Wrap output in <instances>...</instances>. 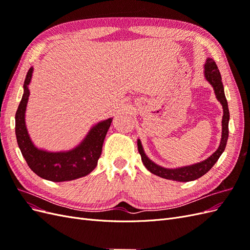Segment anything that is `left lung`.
Masks as SVG:
<instances>
[{"label":"left lung","mask_w":250,"mask_h":250,"mask_svg":"<svg viewBox=\"0 0 250 250\" xmlns=\"http://www.w3.org/2000/svg\"><path fill=\"white\" fill-rule=\"evenodd\" d=\"M204 77H206L207 81H208L209 84L213 86L214 92L216 95L217 100L221 103L222 108H223V117H222V134H221V141L220 145H219L218 149L215 152L208 156L207 160H204L200 163L190 165V166H185V167H179V168H174L169 169L162 167V166H158L154 162H152L150 158L146 155L145 151L142 146V143L140 139L138 140V149L139 152L142 157V162L144 166L147 168L148 171H150L154 175L160 176L162 178L170 179V180H175L180 181V183H187V181H192L197 179L204 174L208 173L211 167L217 163L219 157L224 152L226 143H228L229 139V105L228 100L225 98L224 94V87L221 79L220 72L218 70V66L216 62L211 58H207V62L204 63Z\"/></svg>","instance_id":"8db88e82"}]
</instances>
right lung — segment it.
I'll list each match as a JSON object with an SVG mask.
<instances>
[{
    "mask_svg": "<svg viewBox=\"0 0 250 250\" xmlns=\"http://www.w3.org/2000/svg\"><path fill=\"white\" fill-rule=\"evenodd\" d=\"M32 74L33 67H30L24 82V94L16 113V135L22 156L36 175L54 183L86 176L98 164L112 118L94 125L79 145L71 150L51 152L37 148L28 133L25 120Z\"/></svg>",
    "mask_w": 250,
    "mask_h": 250,
    "instance_id": "right-lung-1",
    "label": "right lung"
}]
</instances>
